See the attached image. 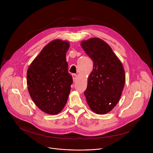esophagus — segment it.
Wrapping results in <instances>:
<instances>
[{"label":"esophagus","mask_w":153,"mask_h":153,"mask_svg":"<svg viewBox=\"0 0 153 153\" xmlns=\"http://www.w3.org/2000/svg\"><path fill=\"white\" fill-rule=\"evenodd\" d=\"M72 78H73L74 82H76L77 80V79H78V77H77V76L76 74H72Z\"/></svg>","instance_id":"obj_1"}]
</instances>
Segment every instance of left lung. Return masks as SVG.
<instances>
[{
  "label": "left lung",
  "instance_id": "1",
  "mask_svg": "<svg viewBox=\"0 0 153 153\" xmlns=\"http://www.w3.org/2000/svg\"><path fill=\"white\" fill-rule=\"evenodd\" d=\"M81 45L94 62L84 92L91 110L106 114L119 102L125 83V72L122 62L111 47L99 38L84 40Z\"/></svg>",
  "mask_w": 153,
  "mask_h": 153
}]
</instances>
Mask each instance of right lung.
<instances>
[{"instance_id": "right-lung-1", "label": "right lung", "mask_w": 153, "mask_h": 153, "mask_svg": "<svg viewBox=\"0 0 153 153\" xmlns=\"http://www.w3.org/2000/svg\"><path fill=\"white\" fill-rule=\"evenodd\" d=\"M69 46L68 41L53 40L43 48L27 70L30 97L47 114H58L68 101L73 81L66 58Z\"/></svg>"}]
</instances>
